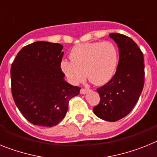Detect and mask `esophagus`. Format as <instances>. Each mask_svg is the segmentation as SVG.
Here are the masks:
<instances>
[{"label": "esophagus", "instance_id": "34e87169", "mask_svg": "<svg viewBox=\"0 0 157 157\" xmlns=\"http://www.w3.org/2000/svg\"><path fill=\"white\" fill-rule=\"evenodd\" d=\"M89 91V89H81V94H85Z\"/></svg>", "mask_w": 157, "mask_h": 157}]
</instances>
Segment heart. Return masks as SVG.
I'll use <instances>...</instances> for the list:
<instances>
[{
	"instance_id": "heart-1",
	"label": "heart",
	"mask_w": 157,
	"mask_h": 157,
	"mask_svg": "<svg viewBox=\"0 0 157 157\" xmlns=\"http://www.w3.org/2000/svg\"><path fill=\"white\" fill-rule=\"evenodd\" d=\"M71 61L63 60L61 70L72 85L85 81L86 75L96 85L111 81L118 65V50L110 41L90 42L75 46L70 52Z\"/></svg>"
}]
</instances>
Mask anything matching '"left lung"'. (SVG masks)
Returning a JSON list of instances; mask_svg holds the SVG:
<instances>
[{
    "label": "left lung",
    "mask_w": 157,
    "mask_h": 157,
    "mask_svg": "<svg viewBox=\"0 0 157 157\" xmlns=\"http://www.w3.org/2000/svg\"><path fill=\"white\" fill-rule=\"evenodd\" d=\"M119 48V62L112 80L97 89L100 103L93 108L95 115L106 121L122 119L132 110L144 84L143 52L128 36L110 33Z\"/></svg>",
    "instance_id": "8db88e82"
}]
</instances>
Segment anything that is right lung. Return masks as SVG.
I'll list each match as a JSON object with an SVG mask.
<instances>
[{
    "label": "right lung",
    "instance_id": "add662e5",
    "mask_svg": "<svg viewBox=\"0 0 157 157\" xmlns=\"http://www.w3.org/2000/svg\"><path fill=\"white\" fill-rule=\"evenodd\" d=\"M58 43L34 42L17 53L11 67V89L17 107L34 125L52 127L64 119L70 99L80 93L64 79V52Z\"/></svg>",
    "mask_w": 157,
    "mask_h": 157
}]
</instances>
